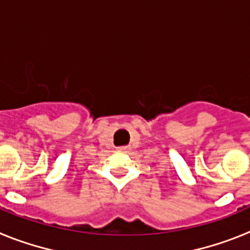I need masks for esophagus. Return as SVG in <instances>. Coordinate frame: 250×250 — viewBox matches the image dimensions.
I'll return each mask as SVG.
<instances>
[{
	"label": "esophagus",
	"mask_w": 250,
	"mask_h": 250,
	"mask_svg": "<svg viewBox=\"0 0 250 250\" xmlns=\"http://www.w3.org/2000/svg\"><path fill=\"white\" fill-rule=\"evenodd\" d=\"M118 149H119V150H126L127 147H126V146H120V147H118Z\"/></svg>",
	"instance_id": "34e87169"
}]
</instances>
